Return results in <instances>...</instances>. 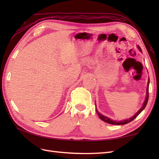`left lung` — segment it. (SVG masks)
I'll return each instance as SVG.
<instances>
[{
    "mask_svg": "<svg viewBox=\"0 0 159 159\" xmlns=\"http://www.w3.org/2000/svg\"><path fill=\"white\" fill-rule=\"evenodd\" d=\"M137 47L138 48L140 51L142 52V50H141L140 46H137ZM149 84H150V79H148V85H147V89H146V99H145L144 102L143 104L142 107H141V109L137 111V112L134 115L133 117H131L130 118H128V119H126L124 120H121V121H117V120H112L111 119V118L105 116H103L102 114H101L100 113L98 112V111L97 108H96V113L98 115L99 117L100 118L101 120H103L104 121H105V122L108 123V124H113V125H124V124H126L130 122V121H133L134 119H135V118L139 116V115L141 113V111H142L144 109L145 107H146L147 105V103H148V98H149Z\"/></svg>",
    "mask_w": 159,
    "mask_h": 159,
    "instance_id": "obj_1",
    "label": "left lung"
}]
</instances>
